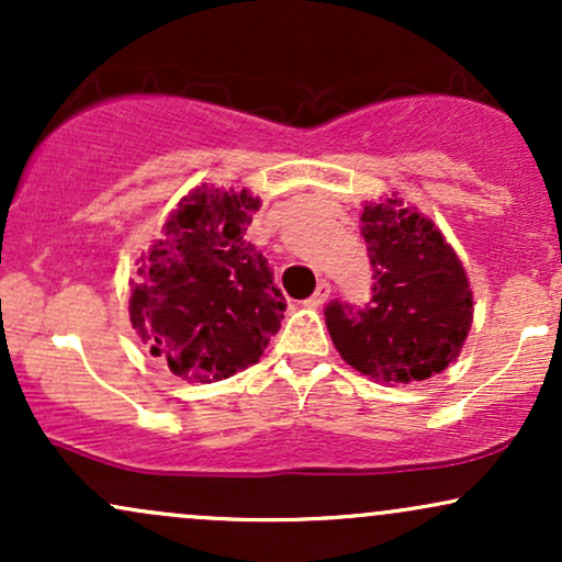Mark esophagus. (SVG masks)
<instances>
[{
    "label": "esophagus",
    "mask_w": 562,
    "mask_h": 562,
    "mask_svg": "<svg viewBox=\"0 0 562 562\" xmlns=\"http://www.w3.org/2000/svg\"><path fill=\"white\" fill-rule=\"evenodd\" d=\"M330 293H333V285H330V282H327V280H322L319 285H317V290H314L312 299L306 301V306H312V308L322 306V303H325L327 299H330Z\"/></svg>",
    "instance_id": "1"
}]
</instances>
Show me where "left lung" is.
<instances>
[{"mask_svg": "<svg viewBox=\"0 0 562 562\" xmlns=\"http://www.w3.org/2000/svg\"><path fill=\"white\" fill-rule=\"evenodd\" d=\"M362 235L372 299L362 308L333 301L327 330L346 364L383 385L438 375L460 357L473 325V293L441 229L391 195L364 203Z\"/></svg>", "mask_w": 562, "mask_h": 562, "instance_id": "obj_1", "label": "left lung"}]
</instances>
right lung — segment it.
Returning a JSON list of instances; mask_svg holds the SVG:
<instances>
[{"label": "right lung", "instance_id": "add662e5", "mask_svg": "<svg viewBox=\"0 0 562 562\" xmlns=\"http://www.w3.org/2000/svg\"><path fill=\"white\" fill-rule=\"evenodd\" d=\"M261 209L248 190L198 187L139 259L128 317L173 375L214 383L259 362L285 299L245 229Z\"/></svg>", "mask_w": 562, "mask_h": 562}]
</instances>
